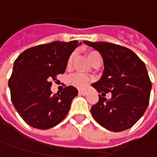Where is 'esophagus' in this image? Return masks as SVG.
Instances as JSON below:
<instances>
[{"instance_id":"34e87169","label":"esophagus","mask_w":157,"mask_h":157,"mask_svg":"<svg viewBox=\"0 0 157 157\" xmlns=\"http://www.w3.org/2000/svg\"><path fill=\"white\" fill-rule=\"evenodd\" d=\"M78 93H79V95H87V92H86V91H84V90H79Z\"/></svg>"}]
</instances>
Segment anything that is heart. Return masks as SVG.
<instances>
[{
	"label": "heart",
	"instance_id": "heart-1",
	"mask_svg": "<svg viewBox=\"0 0 157 157\" xmlns=\"http://www.w3.org/2000/svg\"><path fill=\"white\" fill-rule=\"evenodd\" d=\"M87 56L88 59L89 60V62H95V60L97 59H101L100 55L97 53L96 51H88L87 52ZM73 60V56H70L68 57V62H67V66H69L72 62ZM89 82H90V78H89L88 75H83V74H74L72 75H70L68 77V82L75 86V88H78V89H84L86 88L88 85H89Z\"/></svg>",
	"mask_w": 157,
	"mask_h": 157
}]
</instances>
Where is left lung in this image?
<instances>
[{"mask_svg":"<svg viewBox=\"0 0 157 157\" xmlns=\"http://www.w3.org/2000/svg\"><path fill=\"white\" fill-rule=\"evenodd\" d=\"M99 51L104 62L101 78L92 86L107 100L99 101L91 114L101 126L113 132L133 127L143 116L149 103L151 81L144 62L129 48L105 41H84Z\"/></svg>","mask_w":157,"mask_h":157,"instance_id":"obj_1","label":"left lung"}]
</instances>
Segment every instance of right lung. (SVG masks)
<instances>
[{"mask_svg":"<svg viewBox=\"0 0 157 157\" xmlns=\"http://www.w3.org/2000/svg\"><path fill=\"white\" fill-rule=\"evenodd\" d=\"M78 45L77 41L41 44L26 49L14 61L8 80L11 100L21 117L31 127L48 129L68 115L78 91L68 86L61 94L53 95L51 81L65 72L68 57Z\"/></svg>","mask_w":157,"mask_h":157,"instance_id":"1","label":"right lung"}]
</instances>
